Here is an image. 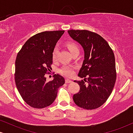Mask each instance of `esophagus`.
<instances>
[{
  "label": "esophagus",
  "instance_id": "1",
  "mask_svg": "<svg viewBox=\"0 0 133 133\" xmlns=\"http://www.w3.org/2000/svg\"><path fill=\"white\" fill-rule=\"evenodd\" d=\"M72 82L71 80H70V79H65V83H71V82Z\"/></svg>",
  "mask_w": 133,
  "mask_h": 133
}]
</instances>
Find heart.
Instances as JSON below:
<instances>
[{
    "label": "heart",
    "mask_w": 133,
    "mask_h": 133,
    "mask_svg": "<svg viewBox=\"0 0 133 133\" xmlns=\"http://www.w3.org/2000/svg\"><path fill=\"white\" fill-rule=\"evenodd\" d=\"M67 46H68V49H69L70 52H71V54L74 52L76 51H79V47L77 45V44L74 42H68L67 43ZM59 49H58V47L56 46L54 48L52 51V59L54 61L56 60L57 59V54ZM75 67L72 66V65H65L64 66H62L61 68L59 69V72L61 74H62L63 76H65V77H71L74 74V71Z\"/></svg>",
    "instance_id": "1"
}]
</instances>
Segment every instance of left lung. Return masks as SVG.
I'll return each mask as SVG.
<instances>
[{"instance_id":"obj_1","label":"left lung","mask_w":133,"mask_h":133,"mask_svg":"<svg viewBox=\"0 0 133 133\" xmlns=\"http://www.w3.org/2000/svg\"><path fill=\"white\" fill-rule=\"evenodd\" d=\"M72 39L81 45L84 59L74 81L80 90L73 96L76 105L86 109L101 106L111 95L116 79L115 57L112 49L99 34L87 30H69Z\"/></svg>"}]
</instances>
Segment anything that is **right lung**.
<instances>
[{"label":"right lung","instance_id":"add662e5","mask_svg":"<svg viewBox=\"0 0 133 133\" xmlns=\"http://www.w3.org/2000/svg\"><path fill=\"white\" fill-rule=\"evenodd\" d=\"M64 30L45 31L29 39L18 52L15 82L23 100L37 109L45 108L56 99L57 90L65 83L59 74L46 81L45 74L52 64V53Z\"/></svg>","mask_w":133,"mask_h":133}]
</instances>
